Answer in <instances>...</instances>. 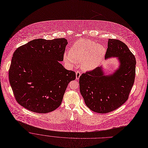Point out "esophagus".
Returning <instances> with one entry per match:
<instances>
[{
    "instance_id": "obj_1",
    "label": "esophagus",
    "mask_w": 148,
    "mask_h": 148,
    "mask_svg": "<svg viewBox=\"0 0 148 148\" xmlns=\"http://www.w3.org/2000/svg\"><path fill=\"white\" fill-rule=\"evenodd\" d=\"M81 75V73L80 71H77L76 73V79H79L80 76Z\"/></svg>"
}]
</instances>
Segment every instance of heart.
<instances>
[{"label": "heart", "instance_id": "1", "mask_svg": "<svg viewBox=\"0 0 148 148\" xmlns=\"http://www.w3.org/2000/svg\"><path fill=\"white\" fill-rule=\"evenodd\" d=\"M106 53V48L103 45L90 40L81 39L72 45L68 55H64V60L72 66L81 62L82 69L92 71L100 65Z\"/></svg>", "mask_w": 148, "mask_h": 148}]
</instances>
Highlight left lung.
<instances>
[{"instance_id": "left-lung-1", "label": "left lung", "mask_w": 148, "mask_h": 148, "mask_svg": "<svg viewBox=\"0 0 148 148\" xmlns=\"http://www.w3.org/2000/svg\"><path fill=\"white\" fill-rule=\"evenodd\" d=\"M116 58L118 68L106 75L102 66L83 73L79 77L80 92L86 105L101 114L114 111L127 100L135 76V56L122 41L109 39L106 59Z\"/></svg>"}]
</instances>
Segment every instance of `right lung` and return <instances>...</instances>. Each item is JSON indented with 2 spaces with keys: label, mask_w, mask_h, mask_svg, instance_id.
<instances>
[{
  "label": "right lung",
  "mask_w": 148,
  "mask_h": 148,
  "mask_svg": "<svg viewBox=\"0 0 148 148\" xmlns=\"http://www.w3.org/2000/svg\"><path fill=\"white\" fill-rule=\"evenodd\" d=\"M68 44L65 38L28 42L14 52L9 78L17 103L37 113H47L62 103L76 73L60 63Z\"/></svg>",
  "instance_id": "add662e5"
}]
</instances>
